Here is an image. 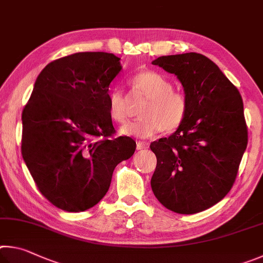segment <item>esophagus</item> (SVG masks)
Masks as SVG:
<instances>
[{"instance_id":"34e87169","label":"esophagus","mask_w":263,"mask_h":263,"mask_svg":"<svg viewBox=\"0 0 263 263\" xmlns=\"http://www.w3.org/2000/svg\"><path fill=\"white\" fill-rule=\"evenodd\" d=\"M149 148V144L146 143V142H136V149L137 150H144V149H148Z\"/></svg>"}]
</instances>
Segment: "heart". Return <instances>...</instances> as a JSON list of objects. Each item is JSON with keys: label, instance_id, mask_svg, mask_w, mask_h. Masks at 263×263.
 <instances>
[{"label": "heart", "instance_id": "b5f03b06", "mask_svg": "<svg viewBox=\"0 0 263 263\" xmlns=\"http://www.w3.org/2000/svg\"><path fill=\"white\" fill-rule=\"evenodd\" d=\"M133 85L149 100L143 106L141 119L128 122L119 129L124 136L148 139L162 130L172 133L180 128L188 112L185 93L173 90L168 78L156 71H143L133 77ZM109 117L113 121L123 123L127 119L126 100L121 91L110 92L108 101Z\"/></svg>", "mask_w": 263, "mask_h": 263}]
</instances>
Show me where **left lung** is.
Wrapping results in <instances>:
<instances>
[{"label": "left lung", "instance_id": "obj_1", "mask_svg": "<svg viewBox=\"0 0 263 263\" xmlns=\"http://www.w3.org/2000/svg\"><path fill=\"white\" fill-rule=\"evenodd\" d=\"M153 64L180 81L188 112L171 136L150 144L157 157L151 188L168 210L200 213L224 199L236 180L248 137L241 96L202 54L167 55Z\"/></svg>", "mask_w": 263, "mask_h": 263}]
</instances>
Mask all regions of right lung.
<instances>
[{"label":"right lung","instance_id":"add662e5","mask_svg":"<svg viewBox=\"0 0 263 263\" xmlns=\"http://www.w3.org/2000/svg\"><path fill=\"white\" fill-rule=\"evenodd\" d=\"M121 69L112 53L55 60L36 77L23 109V159L41 194L64 211L98 203L115 166L135 153L130 137L110 139L108 86Z\"/></svg>","mask_w":263,"mask_h":263}]
</instances>
